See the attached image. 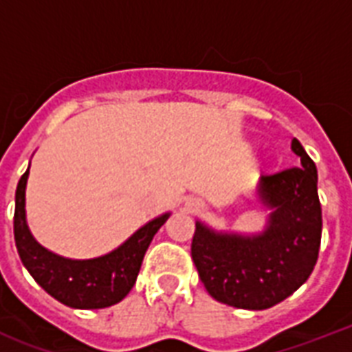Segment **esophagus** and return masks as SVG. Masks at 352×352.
I'll return each mask as SVG.
<instances>
[{"label":"esophagus","mask_w":352,"mask_h":352,"mask_svg":"<svg viewBox=\"0 0 352 352\" xmlns=\"http://www.w3.org/2000/svg\"><path fill=\"white\" fill-rule=\"evenodd\" d=\"M192 210L193 212H197V210H201V206H199V204H195V206H192Z\"/></svg>","instance_id":"34e87169"}]
</instances>
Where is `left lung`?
Segmentation results:
<instances>
[{"label": "left lung", "instance_id": "8db88e82", "mask_svg": "<svg viewBox=\"0 0 352 352\" xmlns=\"http://www.w3.org/2000/svg\"><path fill=\"white\" fill-rule=\"evenodd\" d=\"M290 148L301 166L261 175L256 195L270 210L265 230L217 232L195 223L192 259L214 300L246 311L278 305L305 283L318 261L322 204L316 164L298 138Z\"/></svg>", "mask_w": 352, "mask_h": 352}]
</instances>
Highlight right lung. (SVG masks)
Wrapping results in <instances>:
<instances>
[{
    "instance_id": "add662e5",
    "label": "right lung",
    "mask_w": 352,
    "mask_h": 352,
    "mask_svg": "<svg viewBox=\"0 0 352 352\" xmlns=\"http://www.w3.org/2000/svg\"><path fill=\"white\" fill-rule=\"evenodd\" d=\"M29 168L16 188L14 210V241L23 267L47 294L73 309H104L124 300L137 281L149 243L168 221L170 212L140 226L118 248L104 256L93 259H69L47 250L30 234L25 214V188Z\"/></svg>"
}]
</instances>
